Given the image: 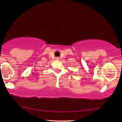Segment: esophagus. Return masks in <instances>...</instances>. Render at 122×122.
Returning a JSON list of instances; mask_svg holds the SVG:
<instances>
[{
	"instance_id": "obj_1",
	"label": "esophagus",
	"mask_w": 122,
	"mask_h": 122,
	"mask_svg": "<svg viewBox=\"0 0 122 122\" xmlns=\"http://www.w3.org/2000/svg\"><path fill=\"white\" fill-rule=\"evenodd\" d=\"M60 59H59V57H56V60H59Z\"/></svg>"
}]
</instances>
